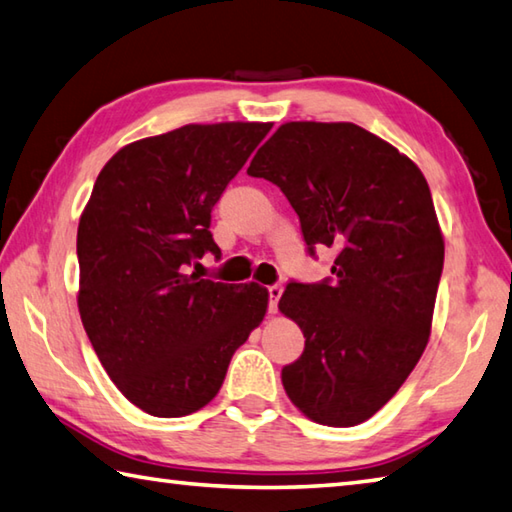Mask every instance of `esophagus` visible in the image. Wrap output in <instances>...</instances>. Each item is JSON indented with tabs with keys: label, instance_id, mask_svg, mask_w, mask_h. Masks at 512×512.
<instances>
[{
	"label": "esophagus",
	"instance_id": "34e87169",
	"mask_svg": "<svg viewBox=\"0 0 512 512\" xmlns=\"http://www.w3.org/2000/svg\"><path fill=\"white\" fill-rule=\"evenodd\" d=\"M267 294H269V312L276 314L278 312V301H281V294H283V287L281 285L267 287Z\"/></svg>",
	"mask_w": 512,
	"mask_h": 512
}]
</instances>
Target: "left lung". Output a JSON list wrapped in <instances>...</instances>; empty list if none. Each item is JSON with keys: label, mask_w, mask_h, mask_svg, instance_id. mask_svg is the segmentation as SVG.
<instances>
[{"label": "left lung", "mask_w": 512, "mask_h": 512, "mask_svg": "<svg viewBox=\"0 0 512 512\" xmlns=\"http://www.w3.org/2000/svg\"><path fill=\"white\" fill-rule=\"evenodd\" d=\"M247 173L281 187L307 252L336 249L332 281L289 283L278 303L305 336L283 388L307 419L359 426L397 394L428 345L443 269L428 182L352 122H285Z\"/></svg>", "instance_id": "left-lung-1"}]
</instances>
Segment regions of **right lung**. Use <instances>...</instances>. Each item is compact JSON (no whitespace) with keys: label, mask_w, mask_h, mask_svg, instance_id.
Listing matches in <instances>:
<instances>
[{"label":"right lung","mask_w":512,"mask_h":512,"mask_svg":"<svg viewBox=\"0 0 512 512\" xmlns=\"http://www.w3.org/2000/svg\"><path fill=\"white\" fill-rule=\"evenodd\" d=\"M272 122L185 124L122 147L77 227L82 325L111 381L153 417L205 408L267 312L258 283L189 272L207 252L211 209Z\"/></svg>","instance_id":"right-lung-1"}]
</instances>
